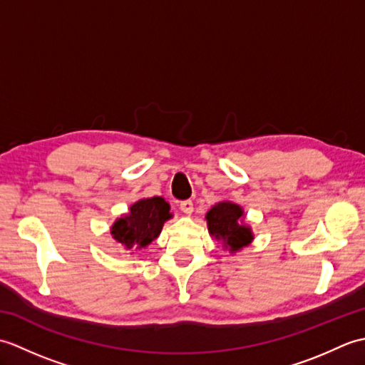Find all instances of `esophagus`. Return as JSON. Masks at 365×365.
Segmentation results:
<instances>
[{"mask_svg": "<svg viewBox=\"0 0 365 365\" xmlns=\"http://www.w3.org/2000/svg\"><path fill=\"white\" fill-rule=\"evenodd\" d=\"M180 210H182L185 215H191L192 210H195V205H192V200H190V199L182 200V202H180Z\"/></svg>", "mask_w": 365, "mask_h": 365, "instance_id": "1", "label": "esophagus"}]
</instances>
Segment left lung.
I'll list each match as a JSON object with an SVG mask.
<instances>
[{
  "instance_id": "left-lung-1",
  "label": "left lung",
  "mask_w": 365,
  "mask_h": 365,
  "mask_svg": "<svg viewBox=\"0 0 365 365\" xmlns=\"http://www.w3.org/2000/svg\"><path fill=\"white\" fill-rule=\"evenodd\" d=\"M243 210L242 207L232 202H220L207 213V224L210 234L224 243L234 252L251 243L252 234L250 227L240 224Z\"/></svg>"
}]
</instances>
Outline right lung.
Here are the masks:
<instances>
[{
	"mask_svg": "<svg viewBox=\"0 0 365 365\" xmlns=\"http://www.w3.org/2000/svg\"><path fill=\"white\" fill-rule=\"evenodd\" d=\"M169 218V204L165 199H141L130 207L127 216L114 222L111 234L125 250H141L160 235L163 224Z\"/></svg>",
	"mask_w": 365,
	"mask_h": 365,
	"instance_id": "1",
	"label": "right lung"
}]
</instances>
